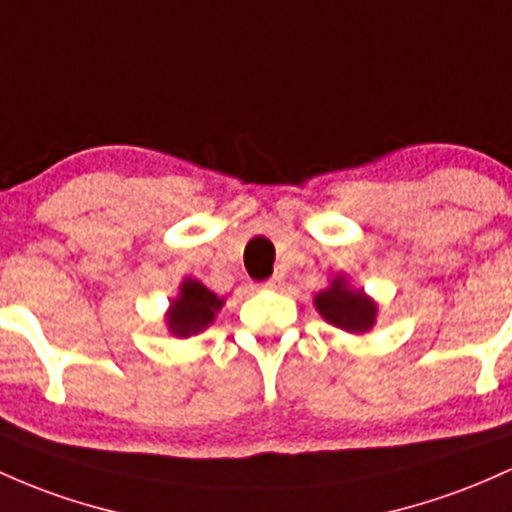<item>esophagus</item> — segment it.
<instances>
[{
    "label": "esophagus",
    "instance_id": "1",
    "mask_svg": "<svg viewBox=\"0 0 512 512\" xmlns=\"http://www.w3.org/2000/svg\"><path fill=\"white\" fill-rule=\"evenodd\" d=\"M279 284H282V274H274V277L267 279V282L262 284V286H265V289H277Z\"/></svg>",
    "mask_w": 512,
    "mask_h": 512
}]
</instances>
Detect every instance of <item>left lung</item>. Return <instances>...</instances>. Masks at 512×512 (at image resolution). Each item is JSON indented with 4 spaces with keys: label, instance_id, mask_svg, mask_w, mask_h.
<instances>
[{
    "label": "left lung",
    "instance_id": "8db88e82",
    "mask_svg": "<svg viewBox=\"0 0 512 512\" xmlns=\"http://www.w3.org/2000/svg\"><path fill=\"white\" fill-rule=\"evenodd\" d=\"M313 303L330 325L347 333H367L376 323V303L362 289H352L345 277H335Z\"/></svg>",
    "mask_w": 512,
    "mask_h": 512
}]
</instances>
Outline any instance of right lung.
Listing matches in <instances>:
<instances>
[{"mask_svg":"<svg viewBox=\"0 0 512 512\" xmlns=\"http://www.w3.org/2000/svg\"><path fill=\"white\" fill-rule=\"evenodd\" d=\"M221 306L223 299H218L211 289L196 279H184L179 284V296L172 299L167 311V328L177 338H189L209 328Z\"/></svg>","mask_w":512,"mask_h":512,"instance_id":"right-lung-1","label":"right lung"}]
</instances>
